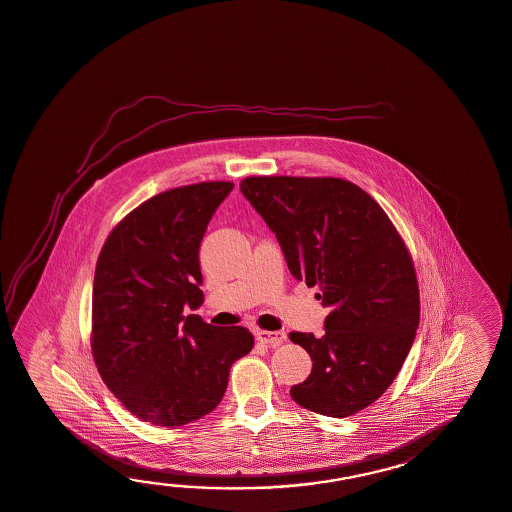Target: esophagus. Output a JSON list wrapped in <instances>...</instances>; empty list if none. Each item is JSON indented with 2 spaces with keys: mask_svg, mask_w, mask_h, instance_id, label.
Here are the masks:
<instances>
[{
  "mask_svg": "<svg viewBox=\"0 0 512 512\" xmlns=\"http://www.w3.org/2000/svg\"><path fill=\"white\" fill-rule=\"evenodd\" d=\"M256 339L267 346H280L286 341L284 332H265V330H256Z\"/></svg>",
  "mask_w": 512,
  "mask_h": 512,
  "instance_id": "34e87169",
  "label": "esophagus"
}]
</instances>
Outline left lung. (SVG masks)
I'll return each mask as SVG.
<instances>
[{
  "label": "left lung",
  "mask_w": 512,
  "mask_h": 512,
  "mask_svg": "<svg viewBox=\"0 0 512 512\" xmlns=\"http://www.w3.org/2000/svg\"><path fill=\"white\" fill-rule=\"evenodd\" d=\"M241 193L278 239L287 267L319 286L324 335L289 333L313 367L291 387L298 405L345 418L376 402L415 341V267L391 219L367 191L343 179L249 177Z\"/></svg>",
  "instance_id": "obj_1"
}]
</instances>
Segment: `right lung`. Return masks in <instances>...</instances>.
<instances>
[{
    "label": "right lung",
    "instance_id": "obj_1",
    "mask_svg": "<svg viewBox=\"0 0 512 512\" xmlns=\"http://www.w3.org/2000/svg\"><path fill=\"white\" fill-rule=\"evenodd\" d=\"M234 190L201 182L140 204L108 236L94 276L92 352L108 389L132 415L177 428L212 413L228 372L254 337L188 315L204 302L199 249Z\"/></svg>",
    "mask_w": 512,
    "mask_h": 512
}]
</instances>
